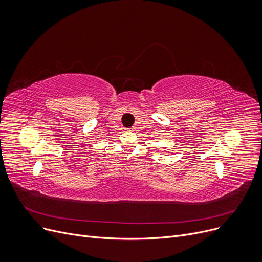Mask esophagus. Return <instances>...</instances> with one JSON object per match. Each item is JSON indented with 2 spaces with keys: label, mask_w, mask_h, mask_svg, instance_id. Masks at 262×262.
Masks as SVG:
<instances>
[{
  "label": "esophagus",
  "mask_w": 262,
  "mask_h": 262,
  "mask_svg": "<svg viewBox=\"0 0 262 262\" xmlns=\"http://www.w3.org/2000/svg\"><path fill=\"white\" fill-rule=\"evenodd\" d=\"M134 129H135V128H134V127H132V128H130V130H134Z\"/></svg>",
  "instance_id": "obj_1"
}]
</instances>
